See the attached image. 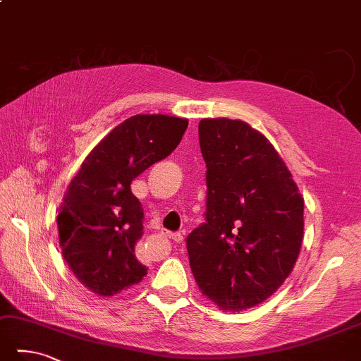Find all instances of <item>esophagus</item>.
<instances>
[{
  "label": "esophagus",
  "mask_w": 361,
  "mask_h": 361,
  "mask_svg": "<svg viewBox=\"0 0 361 361\" xmlns=\"http://www.w3.org/2000/svg\"><path fill=\"white\" fill-rule=\"evenodd\" d=\"M169 237H171V239L178 243H180L183 240V235L180 233H173V234H169Z\"/></svg>",
  "instance_id": "obj_1"
}]
</instances>
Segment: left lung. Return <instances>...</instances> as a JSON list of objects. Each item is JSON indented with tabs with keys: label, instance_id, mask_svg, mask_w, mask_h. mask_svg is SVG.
<instances>
[{
	"label": "left lung",
	"instance_id": "obj_1",
	"mask_svg": "<svg viewBox=\"0 0 361 361\" xmlns=\"http://www.w3.org/2000/svg\"><path fill=\"white\" fill-rule=\"evenodd\" d=\"M206 221L187 235L200 290L224 311L262 303L294 269L303 240V198L262 133L243 121L202 119Z\"/></svg>",
	"mask_w": 361,
	"mask_h": 361
}]
</instances>
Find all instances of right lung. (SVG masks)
Wrapping results in <instances>:
<instances>
[{
    "instance_id": "add662e5",
    "label": "right lung",
    "mask_w": 361,
    "mask_h": 361,
    "mask_svg": "<svg viewBox=\"0 0 361 361\" xmlns=\"http://www.w3.org/2000/svg\"><path fill=\"white\" fill-rule=\"evenodd\" d=\"M187 126L165 114L128 118L92 149L69 183L58 214L59 245L75 276L96 294H118L147 275L135 255L145 212L130 183L178 147Z\"/></svg>"
}]
</instances>
